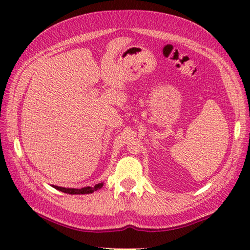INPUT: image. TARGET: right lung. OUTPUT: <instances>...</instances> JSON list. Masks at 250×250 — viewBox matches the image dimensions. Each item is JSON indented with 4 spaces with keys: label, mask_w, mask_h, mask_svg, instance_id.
Returning <instances> with one entry per match:
<instances>
[{
    "label": "right lung",
    "mask_w": 250,
    "mask_h": 250,
    "mask_svg": "<svg viewBox=\"0 0 250 250\" xmlns=\"http://www.w3.org/2000/svg\"><path fill=\"white\" fill-rule=\"evenodd\" d=\"M103 183H99L96 184L94 188H90V187H87V188H61V187H56V185H53V188L59 189L62 193H67V194H90V193H94L95 190H97L98 188H102Z\"/></svg>",
    "instance_id": "obj_1"
}]
</instances>
